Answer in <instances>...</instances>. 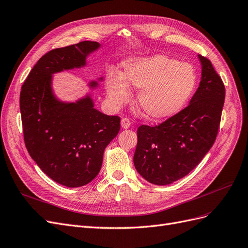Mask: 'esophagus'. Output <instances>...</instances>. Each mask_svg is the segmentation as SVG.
<instances>
[{
  "mask_svg": "<svg viewBox=\"0 0 248 248\" xmlns=\"http://www.w3.org/2000/svg\"><path fill=\"white\" fill-rule=\"evenodd\" d=\"M130 125H131V122H130V120H129L128 118H123V119L121 120V126H122V128H124V129L129 128Z\"/></svg>",
  "mask_w": 248,
  "mask_h": 248,
  "instance_id": "1",
  "label": "esophagus"
}]
</instances>
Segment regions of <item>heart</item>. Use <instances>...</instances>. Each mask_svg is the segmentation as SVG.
<instances>
[{
	"label": "heart",
	"mask_w": 248,
	"mask_h": 248,
	"mask_svg": "<svg viewBox=\"0 0 248 248\" xmlns=\"http://www.w3.org/2000/svg\"><path fill=\"white\" fill-rule=\"evenodd\" d=\"M197 84L193 67L164 55L130 59L123 74L109 70L106 89L109 103L122 107L130 98V87L139 89L137 104L151 120L170 118L189 99Z\"/></svg>",
	"instance_id": "obj_1"
}]
</instances>
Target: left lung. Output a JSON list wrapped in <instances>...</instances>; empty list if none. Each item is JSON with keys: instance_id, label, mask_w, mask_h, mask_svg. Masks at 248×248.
Listing matches in <instances>:
<instances>
[{"instance_id": "left-lung-1", "label": "left lung", "mask_w": 248, "mask_h": 248, "mask_svg": "<svg viewBox=\"0 0 248 248\" xmlns=\"http://www.w3.org/2000/svg\"><path fill=\"white\" fill-rule=\"evenodd\" d=\"M202 78L188 106L159 125H140L134 167L148 182L168 185L188 175L213 146L226 89L210 60L199 55Z\"/></svg>"}]
</instances>
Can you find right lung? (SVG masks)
<instances>
[{
	"label": "right lung",
	"instance_id": "obj_1",
	"mask_svg": "<svg viewBox=\"0 0 248 248\" xmlns=\"http://www.w3.org/2000/svg\"><path fill=\"white\" fill-rule=\"evenodd\" d=\"M100 44L81 41L42 56L21 87L19 106L24 140L30 156L59 184L80 187L91 182L102 166L103 152L120 130V117L94 108L89 95L77 102L58 100L52 74L86 65ZM90 87H97L96 81Z\"/></svg>",
	"mask_w": 248,
	"mask_h": 248
}]
</instances>
